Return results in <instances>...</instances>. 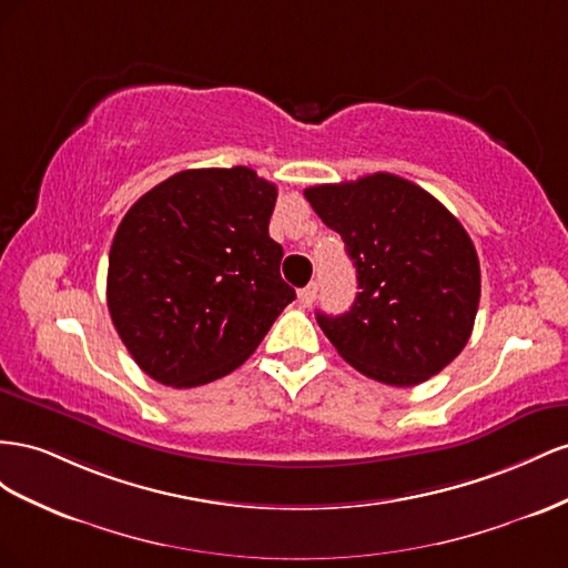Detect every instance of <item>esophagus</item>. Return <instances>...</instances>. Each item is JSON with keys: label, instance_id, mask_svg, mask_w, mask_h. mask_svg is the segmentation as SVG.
<instances>
[{"label": "esophagus", "instance_id": "1", "mask_svg": "<svg viewBox=\"0 0 568 568\" xmlns=\"http://www.w3.org/2000/svg\"><path fill=\"white\" fill-rule=\"evenodd\" d=\"M316 293H318V285L310 283L304 290H300V304L302 306H312L314 300H316Z\"/></svg>", "mask_w": 568, "mask_h": 568}]
</instances>
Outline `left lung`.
Returning a JSON list of instances; mask_svg holds the SVG:
<instances>
[{"mask_svg": "<svg viewBox=\"0 0 568 568\" xmlns=\"http://www.w3.org/2000/svg\"><path fill=\"white\" fill-rule=\"evenodd\" d=\"M356 266L349 312H316L347 364L412 387L455 359L474 331L480 266L471 237L424 187L393 173L304 190Z\"/></svg>", "mask_w": 568, "mask_h": 568, "instance_id": "left-lung-1", "label": "left lung"}]
</instances>
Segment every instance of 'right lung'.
I'll use <instances>...</instances> for the list:
<instances>
[{
	"label": "right lung",
	"mask_w": 568,
	"mask_h": 568,
	"mask_svg": "<svg viewBox=\"0 0 568 568\" xmlns=\"http://www.w3.org/2000/svg\"><path fill=\"white\" fill-rule=\"evenodd\" d=\"M278 190L247 166L181 171L128 209L106 304L135 364L171 387L231 374L295 300L268 237Z\"/></svg>",
	"instance_id": "obj_1"
}]
</instances>
